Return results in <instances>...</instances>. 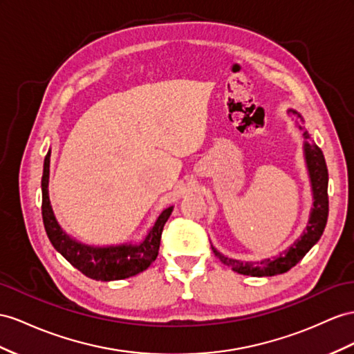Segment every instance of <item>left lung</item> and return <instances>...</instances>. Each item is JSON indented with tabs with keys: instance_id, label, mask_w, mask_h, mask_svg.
I'll return each instance as SVG.
<instances>
[{
	"instance_id": "8db88e82",
	"label": "left lung",
	"mask_w": 354,
	"mask_h": 354,
	"mask_svg": "<svg viewBox=\"0 0 354 354\" xmlns=\"http://www.w3.org/2000/svg\"><path fill=\"white\" fill-rule=\"evenodd\" d=\"M288 112H292L297 118H301V115L295 111H288ZM299 130H302V138L305 139V145H304L305 158H306L308 171H310L313 194H314V207L311 212V218L308 221L306 230L287 251L281 252V254L275 259H265L261 261H239L234 259H229L223 256L221 252H218L212 247L214 254L221 260V263L232 268L233 270L239 272V274L251 275V277H272V275L284 274V272H287L288 269L296 266L299 261L305 257L306 252L313 248V245H315L317 241L322 238L326 223H328V214H329L328 166H326L322 149L317 147L314 142L311 143L306 142L310 139V136H308V131L305 130V127L302 124H299Z\"/></svg>"
}]
</instances>
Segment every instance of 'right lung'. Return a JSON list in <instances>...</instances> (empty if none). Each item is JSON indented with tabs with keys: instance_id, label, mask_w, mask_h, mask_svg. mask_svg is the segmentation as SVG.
<instances>
[{
	"instance_id": "1",
	"label": "right lung",
	"mask_w": 354,
	"mask_h": 354,
	"mask_svg": "<svg viewBox=\"0 0 354 354\" xmlns=\"http://www.w3.org/2000/svg\"><path fill=\"white\" fill-rule=\"evenodd\" d=\"M49 165H50V151L44 158L43 176H41V215L43 224L46 229L48 238L52 242L59 254L64 257L70 265H73L77 270L82 272L88 278L97 281H113L124 279L139 272L148 269L149 265L158 256L160 241L162 227L174 211V206L161 212L158 220L149 230L148 236L139 245H118V247H104L94 248L84 245L71 239L61 230L59 224L53 215L52 206L49 202Z\"/></svg>"
}]
</instances>
